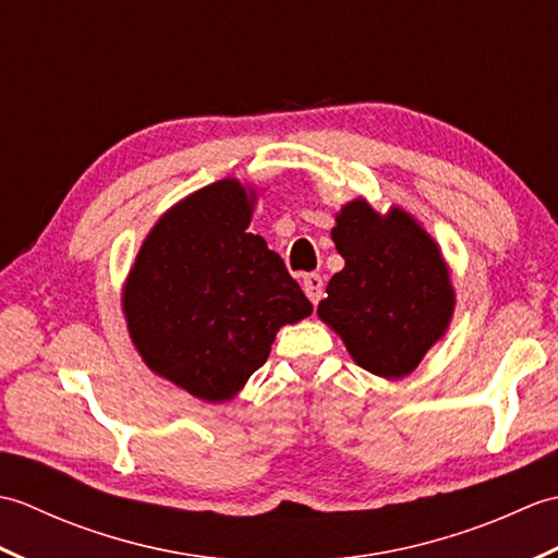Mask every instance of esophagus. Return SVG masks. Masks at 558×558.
<instances>
[{"mask_svg":"<svg viewBox=\"0 0 558 558\" xmlns=\"http://www.w3.org/2000/svg\"><path fill=\"white\" fill-rule=\"evenodd\" d=\"M302 288L314 306L322 302V298H324V278L322 276H316V272H312V276H304Z\"/></svg>","mask_w":558,"mask_h":558,"instance_id":"1","label":"esophagus"}]
</instances>
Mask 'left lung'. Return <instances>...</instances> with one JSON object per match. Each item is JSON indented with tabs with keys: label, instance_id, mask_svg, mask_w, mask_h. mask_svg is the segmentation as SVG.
Listing matches in <instances>:
<instances>
[{
	"label": "left lung",
	"instance_id": "left-lung-1",
	"mask_svg": "<svg viewBox=\"0 0 558 558\" xmlns=\"http://www.w3.org/2000/svg\"><path fill=\"white\" fill-rule=\"evenodd\" d=\"M345 268L328 280L318 318L362 369L402 378L446 336L456 312L450 268L434 236L408 210L352 198L330 230Z\"/></svg>",
	"mask_w": 558,
	"mask_h": 558
}]
</instances>
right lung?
<instances>
[{"instance_id": "right-lung-1", "label": "right lung", "mask_w": 558, "mask_h": 558, "mask_svg": "<svg viewBox=\"0 0 558 558\" xmlns=\"http://www.w3.org/2000/svg\"><path fill=\"white\" fill-rule=\"evenodd\" d=\"M258 192L225 177L153 225L122 288L129 338L153 374L228 402L268 360L276 333L314 312L260 234Z\"/></svg>"}]
</instances>
